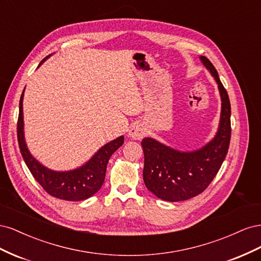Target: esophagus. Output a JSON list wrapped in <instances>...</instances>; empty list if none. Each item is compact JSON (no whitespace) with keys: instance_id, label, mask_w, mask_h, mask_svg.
Wrapping results in <instances>:
<instances>
[{"instance_id":"34e87169","label":"esophagus","mask_w":261,"mask_h":261,"mask_svg":"<svg viewBox=\"0 0 261 261\" xmlns=\"http://www.w3.org/2000/svg\"><path fill=\"white\" fill-rule=\"evenodd\" d=\"M128 135L133 138V139H136L139 140L141 138H144L146 135V129L145 127L141 124H134L130 126V128L128 130Z\"/></svg>"}]
</instances>
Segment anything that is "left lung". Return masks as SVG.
I'll return each instance as SVG.
<instances>
[{
  "label": "left lung",
  "instance_id": "left-lung-1",
  "mask_svg": "<svg viewBox=\"0 0 261 261\" xmlns=\"http://www.w3.org/2000/svg\"><path fill=\"white\" fill-rule=\"evenodd\" d=\"M203 65L215 77L221 101L220 125L216 137L201 149L183 152L165 146L153 138H144V181L158 198L181 201L201 194L212 181L222 165L231 140V105L217 69L206 58Z\"/></svg>",
  "mask_w": 261,
  "mask_h": 261
}]
</instances>
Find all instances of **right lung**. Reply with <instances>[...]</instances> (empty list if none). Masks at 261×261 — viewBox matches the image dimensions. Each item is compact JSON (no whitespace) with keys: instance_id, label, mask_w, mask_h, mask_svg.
<instances>
[{"instance_id":"add662e5","label":"right lung","mask_w":261,"mask_h":261,"mask_svg":"<svg viewBox=\"0 0 261 261\" xmlns=\"http://www.w3.org/2000/svg\"><path fill=\"white\" fill-rule=\"evenodd\" d=\"M50 57V55H49ZM46 57L42 63L48 59ZM23 91L19 101V114L17 121V139L20 153L31 174L42 186L44 191L59 199L68 201H81L89 198L101 188L106 178L107 165L110 156L124 143V136L118 137L98 150L91 159L83 167L73 171L57 172L49 170L39 163L30 154L23 137V116H22Z\"/></svg>"}]
</instances>
